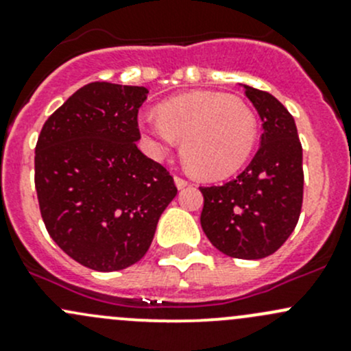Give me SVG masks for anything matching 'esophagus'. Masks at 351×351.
Masks as SVG:
<instances>
[{"label":"esophagus","instance_id":"esophagus-1","mask_svg":"<svg viewBox=\"0 0 351 351\" xmlns=\"http://www.w3.org/2000/svg\"><path fill=\"white\" fill-rule=\"evenodd\" d=\"M175 183L178 189H185V186L189 185V180L183 178V176H180V175H175Z\"/></svg>","mask_w":351,"mask_h":351}]
</instances>
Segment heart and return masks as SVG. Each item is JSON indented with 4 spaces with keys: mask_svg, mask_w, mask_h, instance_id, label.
<instances>
[{
    "mask_svg": "<svg viewBox=\"0 0 351 351\" xmlns=\"http://www.w3.org/2000/svg\"><path fill=\"white\" fill-rule=\"evenodd\" d=\"M156 154L183 141L185 165L204 178H224L250 158L258 137L253 110L224 93L183 95L161 105L159 112L139 115Z\"/></svg>",
    "mask_w": 351,
    "mask_h": 351,
    "instance_id": "b5f03b06",
    "label": "heart"
}]
</instances>
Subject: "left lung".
Wrapping results in <instances>:
<instances>
[{
	"label": "left lung",
	"instance_id": "left-lung-1",
	"mask_svg": "<svg viewBox=\"0 0 351 351\" xmlns=\"http://www.w3.org/2000/svg\"><path fill=\"white\" fill-rule=\"evenodd\" d=\"M261 119L260 147L234 180L200 186V224L219 251L241 260L270 256L299 221L304 195L302 144L293 117L267 91L244 86Z\"/></svg>",
	"mask_w": 351,
	"mask_h": 351
}]
</instances>
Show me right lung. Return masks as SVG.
Wrapping results in <instances>:
<instances>
[{
    "label": "right lung",
    "instance_id": "1",
    "mask_svg": "<svg viewBox=\"0 0 351 351\" xmlns=\"http://www.w3.org/2000/svg\"><path fill=\"white\" fill-rule=\"evenodd\" d=\"M143 86L95 81L47 120L35 146V190L49 236L97 271L137 263L178 192L168 169L137 147Z\"/></svg>",
    "mask_w": 351,
    "mask_h": 351
}]
</instances>
